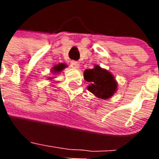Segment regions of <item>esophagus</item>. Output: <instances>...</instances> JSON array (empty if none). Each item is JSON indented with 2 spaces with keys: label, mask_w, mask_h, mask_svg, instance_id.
Wrapping results in <instances>:
<instances>
[{
  "label": "esophagus",
  "mask_w": 159,
  "mask_h": 159,
  "mask_svg": "<svg viewBox=\"0 0 159 159\" xmlns=\"http://www.w3.org/2000/svg\"><path fill=\"white\" fill-rule=\"evenodd\" d=\"M70 64H71V66L73 67V68H79V67H80V64H79V63L76 62V61H74V60L71 61V62H70Z\"/></svg>",
  "instance_id": "1"
}]
</instances>
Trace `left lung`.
<instances>
[{"label": "left lung", "mask_w": 159, "mask_h": 159, "mask_svg": "<svg viewBox=\"0 0 159 159\" xmlns=\"http://www.w3.org/2000/svg\"><path fill=\"white\" fill-rule=\"evenodd\" d=\"M84 75V80L91 83L88 89L101 99L112 96L117 89V84L111 74L99 66H95L93 69L85 70Z\"/></svg>", "instance_id": "1"}]
</instances>
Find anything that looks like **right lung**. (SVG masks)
Here are the masks:
<instances>
[{"label": "right lung", "mask_w": 159, "mask_h": 159, "mask_svg": "<svg viewBox=\"0 0 159 159\" xmlns=\"http://www.w3.org/2000/svg\"><path fill=\"white\" fill-rule=\"evenodd\" d=\"M64 68V64H59V65L56 66V67H54V70L56 71H62L63 69Z\"/></svg>", "instance_id": "obj_1"}]
</instances>
